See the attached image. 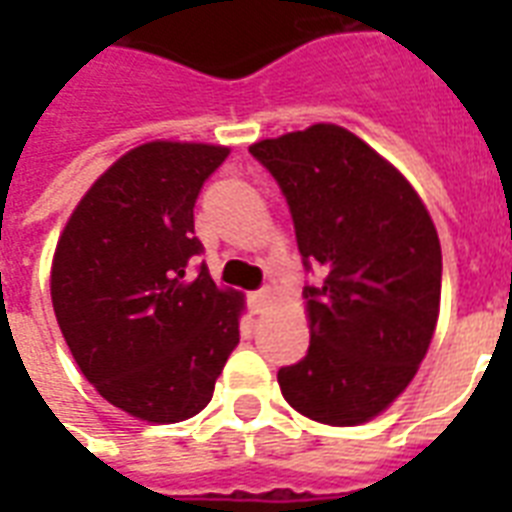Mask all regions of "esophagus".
I'll list each match as a JSON object with an SVG mask.
<instances>
[{
    "mask_svg": "<svg viewBox=\"0 0 512 512\" xmlns=\"http://www.w3.org/2000/svg\"><path fill=\"white\" fill-rule=\"evenodd\" d=\"M271 305V289H260L255 295H249V308L252 313H263Z\"/></svg>",
    "mask_w": 512,
    "mask_h": 512,
    "instance_id": "34e87169",
    "label": "esophagus"
}]
</instances>
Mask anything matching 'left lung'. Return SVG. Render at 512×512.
Here are the masks:
<instances>
[{"mask_svg":"<svg viewBox=\"0 0 512 512\" xmlns=\"http://www.w3.org/2000/svg\"><path fill=\"white\" fill-rule=\"evenodd\" d=\"M249 154L287 196L297 249L321 281L305 287L311 345L279 369L295 412L361 425L414 380L441 311V244L420 193L337 124L257 140Z\"/></svg>","mask_w":512,"mask_h":512,"instance_id":"8db88e82","label":"left lung"}]
</instances>
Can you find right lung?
Returning a JSON list of instances; mask_svg holds the SVG:
<instances>
[{"label":"right lung","instance_id":"right-lung-1","mask_svg":"<svg viewBox=\"0 0 512 512\" xmlns=\"http://www.w3.org/2000/svg\"><path fill=\"white\" fill-rule=\"evenodd\" d=\"M228 146L151 140L119 156L76 204L52 255L50 295L71 356L135 420L183 422L212 401L239 345L244 295L201 265L193 204Z\"/></svg>","mask_w":512,"mask_h":512}]
</instances>
